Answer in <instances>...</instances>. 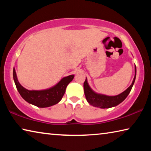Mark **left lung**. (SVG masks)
I'll list each match as a JSON object with an SVG mask.
<instances>
[{
    "mask_svg": "<svg viewBox=\"0 0 151 151\" xmlns=\"http://www.w3.org/2000/svg\"><path fill=\"white\" fill-rule=\"evenodd\" d=\"M136 73L137 68L136 66H135V75L131 85L127 90H125L123 93L119 94V95L114 96H106L103 95V94H99L94 93L90 88V86H88L87 80H86H86L85 83H84L83 86L84 89H85V94L86 100H87L88 103L91 104V105L101 109L111 108V107L118 105L119 104L122 103L127 98V96L130 93V92H131L132 86L134 85L135 78H136Z\"/></svg>",
    "mask_w": 151,
    "mask_h": 151,
    "instance_id": "obj_1",
    "label": "left lung"
}]
</instances>
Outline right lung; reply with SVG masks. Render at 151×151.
Instances as JSON below:
<instances>
[{
    "label": "right lung",
    "instance_id": "right-lung-1",
    "mask_svg": "<svg viewBox=\"0 0 151 151\" xmlns=\"http://www.w3.org/2000/svg\"><path fill=\"white\" fill-rule=\"evenodd\" d=\"M13 78L18 91L25 101L33 105L45 108L57 104L62 99L66 86L73 81L74 75L64 77L55 86L43 91H29L24 88L18 81L14 68L13 69Z\"/></svg>",
    "mask_w": 151,
    "mask_h": 151
}]
</instances>
